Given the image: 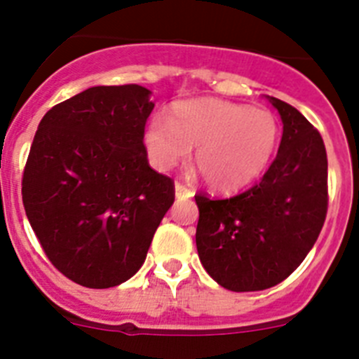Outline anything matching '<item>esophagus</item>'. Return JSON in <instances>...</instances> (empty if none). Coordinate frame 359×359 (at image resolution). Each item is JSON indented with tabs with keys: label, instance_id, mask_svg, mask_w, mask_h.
Returning a JSON list of instances; mask_svg holds the SVG:
<instances>
[{
	"label": "esophagus",
	"instance_id": "1",
	"mask_svg": "<svg viewBox=\"0 0 359 359\" xmlns=\"http://www.w3.org/2000/svg\"><path fill=\"white\" fill-rule=\"evenodd\" d=\"M174 189H176V198H180V199H187V198H192V196H194V190L189 189V187H185L183 183H180V182L174 183Z\"/></svg>",
	"mask_w": 359,
	"mask_h": 359
}]
</instances>
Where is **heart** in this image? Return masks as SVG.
Here are the masks:
<instances>
[{"mask_svg": "<svg viewBox=\"0 0 359 359\" xmlns=\"http://www.w3.org/2000/svg\"><path fill=\"white\" fill-rule=\"evenodd\" d=\"M144 142L158 170L172 169L194 149V163L207 185L233 192L266 170L278 144V123L269 111L196 98L174 104L167 122L152 120Z\"/></svg>", "mask_w": 359, "mask_h": 359, "instance_id": "obj_1", "label": "heart"}]
</instances>
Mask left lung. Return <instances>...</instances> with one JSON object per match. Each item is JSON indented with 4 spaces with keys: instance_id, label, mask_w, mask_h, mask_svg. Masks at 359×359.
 I'll return each mask as SVG.
<instances>
[{
    "instance_id": "8db88e82",
    "label": "left lung",
    "mask_w": 359,
    "mask_h": 359,
    "mask_svg": "<svg viewBox=\"0 0 359 359\" xmlns=\"http://www.w3.org/2000/svg\"><path fill=\"white\" fill-rule=\"evenodd\" d=\"M284 131L261 182L226 199L196 194V246L203 268L230 291H261L306 259L327 215V152L298 109L268 97Z\"/></svg>"
}]
</instances>
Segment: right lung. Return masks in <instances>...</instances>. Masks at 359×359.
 Listing matches in <instances>:
<instances>
[{
	"mask_svg": "<svg viewBox=\"0 0 359 359\" xmlns=\"http://www.w3.org/2000/svg\"><path fill=\"white\" fill-rule=\"evenodd\" d=\"M149 95L95 86L53 106L32 142L25 212L50 262L84 287L131 278L174 203V182L151 169L144 145Z\"/></svg>",
	"mask_w": 359,
	"mask_h": 359,
	"instance_id": "add662e5",
	"label": "right lung"
}]
</instances>
